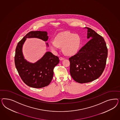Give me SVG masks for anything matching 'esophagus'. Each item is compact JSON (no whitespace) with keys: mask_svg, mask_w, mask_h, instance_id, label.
I'll return each instance as SVG.
<instances>
[{"mask_svg":"<svg viewBox=\"0 0 120 120\" xmlns=\"http://www.w3.org/2000/svg\"><path fill=\"white\" fill-rule=\"evenodd\" d=\"M59 59H60V60H63L65 59V58H63V57H60L59 58Z\"/></svg>","mask_w":120,"mask_h":120,"instance_id":"esophagus-1","label":"esophagus"}]
</instances>
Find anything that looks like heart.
<instances>
[{
    "label": "heart",
    "instance_id": "1",
    "mask_svg": "<svg viewBox=\"0 0 120 120\" xmlns=\"http://www.w3.org/2000/svg\"><path fill=\"white\" fill-rule=\"evenodd\" d=\"M81 44L80 36L77 34L64 32L58 34L55 40H50L48 44L53 51L58 50L60 47L66 55L75 54L78 50Z\"/></svg>",
    "mask_w": 120,
    "mask_h": 120
}]
</instances>
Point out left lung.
I'll list each match as a JSON object with an SVG mask.
<instances>
[{
	"mask_svg": "<svg viewBox=\"0 0 120 120\" xmlns=\"http://www.w3.org/2000/svg\"><path fill=\"white\" fill-rule=\"evenodd\" d=\"M87 29V38L91 39L69 58L70 75L73 80L81 84L90 82L101 76L108 55L104 38L93 29Z\"/></svg>",
	"mask_w": 120,
	"mask_h": 120,
	"instance_id": "obj_1",
	"label": "left lung"
}]
</instances>
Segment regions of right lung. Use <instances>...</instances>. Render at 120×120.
Returning <instances> with one entry per match:
<instances>
[{"label":"right lung","instance_id":"add662e5","mask_svg":"<svg viewBox=\"0 0 120 120\" xmlns=\"http://www.w3.org/2000/svg\"><path fill=\"white\" fill-rule=\"evenodd\" d=\"M27 38H37L46 41L48 38L47 33L37 31L27 33L17 44L15 56V65L22 81L30 87H45L50 84L52 80L54 69L59 62V58L50 52H47L35 63L27 62L22 52L23 44Z\"/></svg>","mask_w":120,"mask_h":120}]
</instances>
